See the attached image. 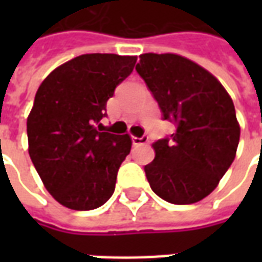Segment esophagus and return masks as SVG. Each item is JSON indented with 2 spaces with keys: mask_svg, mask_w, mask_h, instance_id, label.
Wrapping results in <instances>:
<instances>
[{
  "mask_svg": "<svg viewBox=\"0 0 262 262\" xmlns=\"http://www.w3.org/2000/svg\"><path fill=\"white\" fill-rule=\"evenodd\" d=\"M148 142V137L142 136V137H136L133 136L132 137V143H133V146H140V144H146Z\"/></svg>",
  "mask_w": 262,
  "mask_h": 262,
  "instance_id": "esophagus-1",
  "label": "esophagus"
}]
</instances>
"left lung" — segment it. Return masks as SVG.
Wrapping results in <instances>:
<instances>
[{
  "mask_svg": "<svg viewBox=\"0 0 262 262\" xmlns=\"http://www.w3.org/2000/svg\"><path fill=\"white\" fill-rule=\"evenodd\" d=\"M136 71L163 119L177 126L153 144L156 157L144 165L148 184L167 202H199L236 157L240 126L230 95L208 70L178 54H142Z\"/></svg>",
  "mask_w": 262,
  "mask_h": 262,
  "instance_id": "obj_1",
  "label": "left lung"
}]
</instances>
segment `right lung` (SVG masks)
Masks as SVG:
<instances>
[{
    "instance_id": "obj_1",
    "label": "right lung",
    "mask_w": 262,
    "mask_h": 262,
    "mask_svg": "<svg viewBox=\"0 0 262 262\" xmlns=\"http://www.w3.org/2000/svg\"><path fill=\"white\" fill-rule=\"evenodd\" d=\"M136 60L82 54L54 69L37 90L26 123L29 156L46 189L66 208L92 210L114 193L132 140L103 132L101 119Z\"/></svg>"
}]
</instances>
